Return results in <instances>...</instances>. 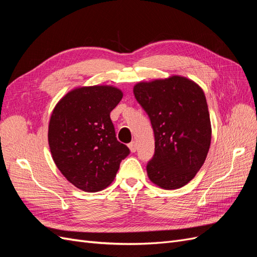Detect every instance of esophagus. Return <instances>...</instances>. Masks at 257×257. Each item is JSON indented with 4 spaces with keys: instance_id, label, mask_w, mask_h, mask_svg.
Listing matches in <instances>:
<instances>
[{
    "instance_id": "1",
    "label": "esophagus",
    "mask_w": 257,
    "mask_h": 257,
    "mask_svg": "<svg viewBox=\"0 0 257 257\" xmlns=\"http://www.w3.org/2000/svg\"><path fill=\"white\" fill-rule=\"evenodd\" d=\"M128 148H130V150H131V152H136V150H137V144L135 143V142H132L131 144H128Z\"/></svg>"
}]
</instances>
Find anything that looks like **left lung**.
I'll return each mask as SVG.
<instances>
[{
	"instance_id": "left-lung-1",
	"label": "left lung",
	"mask_w": 257,
	"mask_h": 257,
	"mask_svg": "<svg viewBox=\"0 0 257 257\" xmlns=\"http://www.w3.org/2000/svg\"><path fill=\"white\" fill-rule=\"evenodd\" d=\"M134 95L152 124L155 152L147 165L152 183L164 190L182 188L203 166L211 144L205 93L186 77L141 81Z\"/></svg>"
}]
</instances>
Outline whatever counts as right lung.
I'll list each match as a JSON object with an SVG mask.
<instances>
[{
    "mask_svg": "<svg viewBox=\"0 0 257 257\" xmlns=\"http://www.w3.org/2000/svg\"><path fill=\"white\" fill-rule=\"evenodd\" d=\"M123 92L113 85L77 87L53 108L48 144L66 180L84 192L109 185L130 149L116 141L110 112Z\"/></svg>",
    "mask_w": 257,
    "mask_h": 257,
    "instance_id": "obj_1",
    "label": "right lung"
}]
</instances>
